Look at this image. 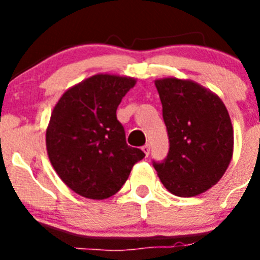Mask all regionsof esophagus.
I'll return each mask as SVG.
<instances>
[{
    "label": "esophagus",
    "mask_w": 260,
    "mask_h": 260,
    "mask_svg": "<svg viewBox=\"0 0 260 260\" xmlns=\"http://www.w3.org/2000/svg\"><path fill=\"white\" fill-rule=\"evenodd\" d=\"M150 150H151V147H150V144H148V143L144 144V146L142 147V151H143L144 155H146V156L150 155Z\"/></svg>",
    "instance_id": "obj_1"
}]
</instances>
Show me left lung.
<instances>
[{"mask_svg":"<svg viewBox=\"0 0 260 260\" xmlns=\"http://www.w3.org/2000/svg\"><path fill=\"white\" fill-rule=\"evenodd\" d=\"M169 151L153 168L165 189L195 197L219 182L233 155V126L221 99L192 80H155Z\"/></svg>","mask_w":260,"mask_h":260,"instance_id":"left-lung-1","label":"left lung"}]
</instances>
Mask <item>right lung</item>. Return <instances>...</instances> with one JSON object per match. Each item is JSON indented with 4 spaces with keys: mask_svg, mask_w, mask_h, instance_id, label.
I'll return each mask as SVG.
<instances>
[{
    "mask_svg": "<svg viewBox=\"0 0 260 260\" xmlns=\"http://www.w3.org/2000/svg\"><path fill=\"white\" fill-rule=\"evenodd\" d=\"M134 78L98 74L66 91L50 116L47 151L68 187L88 199L116 194L144 152L127 146L117 108Z\"/></svg>",
    "mask_w": 260,
    "mask_h": 260,
    "instance_id": "1",
    "label": "right lung"
}]
</instances>
